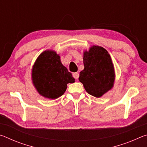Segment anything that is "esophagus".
Wrapping results in <instances>:
<instances>
[{"mask_svg":"<svg viewBox=\"0 0 147 147\" xmlns=\"http://www.w3.org/2000/svg\"><path fill=\"white\" fill-rule=\"evenodd\" d=\"M73 76L75 79H78V77H79V73H74L73 74Z\"/></svg>","mask_w":147,"mask_h":147,"instance_id":"obj_1","label":"esophagus"}]
</instances>
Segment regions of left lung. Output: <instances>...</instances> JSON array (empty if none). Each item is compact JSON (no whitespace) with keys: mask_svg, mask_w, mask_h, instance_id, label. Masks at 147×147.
<instances>
[{"mask_svg":"<svg viewBox=\"0 0 147 147\" xmlns=\"http://www.w3.org/2000/svg\"><path fill=\"white\" fill-rule=\"evenodd\" d=\"M84 69L80 73L79 80L91 95L100 97L112 88L115 71L110 56L103 47H92L84 52Z\"/></svg>","mask_w":147,"mask_h":147,"instance_id":"obj_1","label":"left lung"}]
</instances>
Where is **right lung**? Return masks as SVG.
Instances as JSON below:
<instances>
[{
    "label": "right lung",
    "instance_id": "1",
    "mask_svg": "<svg viewBox=\"0 0 147 147\" xmlns=\"http://www.w3.org/2000/svg\"><path fill=\"white\" fill-rule=\"evenodd\" d=\"M32 81L37 91L45 98L55 99L63 95L67 84L74 78L62 65L60 57L52 51L41 53L32 69Z\"/></svg>",
    "mask_w": 147,
    "mask_h": 147
}]
</instances>
